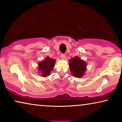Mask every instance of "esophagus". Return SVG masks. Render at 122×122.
<instances>
[{"mask_svg": "<svg viewBox=\"0 0 122 122\" xmlns=\"http://www.w3.org/2000/svg\"><path fill=\"white\" fill-rule=\"evenodd\" d=\"M61 58L62 59H65L66 58V54H64V53H61Z\"/></svg>", "mask_w": 122, "mask_h": 122, "instance_id": "obj_1", "label": "esophagus"}]
</instances>
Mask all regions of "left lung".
<instances>
[{
    "label": "left lung",
    "mask_w": 122,
    "mask_h": 122,
    "mask_svg": "<svg viewBox=\"0 0 122 122\" xmlns=\"http://www.w3.org/2000/svg\"><path fill=\"white\" fill-rule=\"evenodd\" d=\"M69 61L70 70L72 75L76 77H81L86 71V62L78 56H75Z\"/></svg>",
    "instance_id": "left-lung-1"
}]
</instances>
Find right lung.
I'll use <instances>...</instances> for the list:
<instances>
[{"instance_id":"add662e5","label":"right lung","mask_w":122,"mask_h":122,"mask_svg":"<svg viewBox=\"0 0 122 122\" xmlns=\"http://www.w3.org/2000/svg\"><path fill=\"white\" fill-rule=\"evenodd\" d=\"M55 62H56V61L54 59H51V58L48 56L44 61L39 63L38 64L39 68L38 69L39 71H41L43 76H49L51 71L53 70Z\"/></svg>"}]
</instances>
